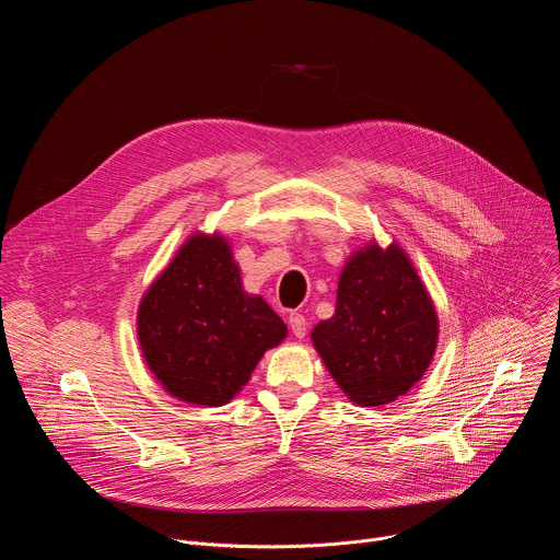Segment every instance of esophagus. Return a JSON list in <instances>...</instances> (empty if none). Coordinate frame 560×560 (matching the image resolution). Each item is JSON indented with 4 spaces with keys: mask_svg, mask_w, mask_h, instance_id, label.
<instances>
[{
    "mask_svg": "<svg viewBox=\"0 0 560 560\" xmlns=\"http://www.w3.org/2000/svg\"><path fill=\"white\" fill-rule=\"evenodd\" d=\"M288 324H290V330H292V335H294L296 339H303V337H305V332H307V322H305L303 314L292 312V314L288 316Z\"/></svg>",
    "mask_w": 560,
    "mask_h": 560,
    "instance_id": "esophagus-1",
    "label": "esophagus"
}]
</instances>
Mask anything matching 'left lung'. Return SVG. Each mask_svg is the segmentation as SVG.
<instances>
[{
    "instance_id": "left-lung-1",
    "label": "left lung",
    "mask_w": 560,
    "mask_h": 560,
    "mask_svg": "<svg viewBox=\"0 0 560 560\" xmlns=\"http://www.w3.org/2000/svg\"><path fill=\"white\" fill-rule=\"evenodd\" d=\"M439 341V316L410 257L376 242L357 250L341 277L335 314L312 343L352 404L396 401L421 381Z\"/></svg>"
}]
</instances>
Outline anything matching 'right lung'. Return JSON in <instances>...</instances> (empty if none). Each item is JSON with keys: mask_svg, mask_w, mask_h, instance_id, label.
Returning a JSON list of instances; mask_svg holds the SVG:
<instances>
[{"mask_svg": "<svg viewBox=\"0 0 560 560\" xmlns=\"http://www.w3.org/2000/svg\"><path fill=\"white\" fill-rule=\"evenodd\" d=\"M288 335L279 314L242 285L228 238L192 234L145 290L137 337L145 365L179 401L225 406L266 350Z\"/></svg>", "mask_w": 560, "mask_h": 560, "instance_id": "1", "label": "right lung"}]
</instances>
